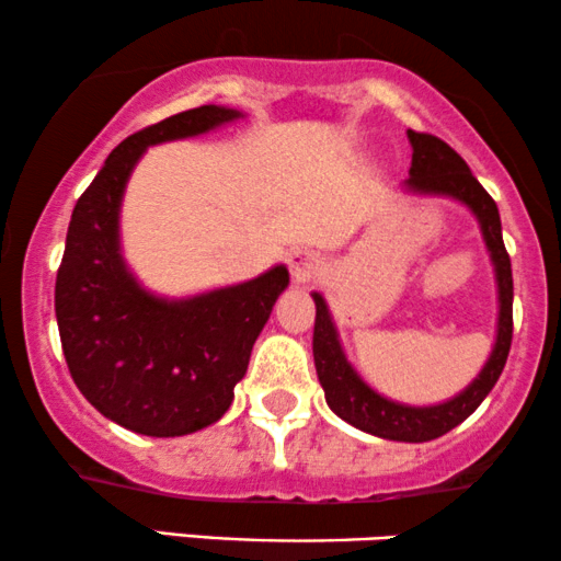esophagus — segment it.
<instances>
[{
  "mask_svg": "<svg viewBox=\"0 0 561 561\" xmlns=\"http://www.w3.org/2000/svg\"><path fill=\"white\" fill-rule=\"evenodd\" d=\"M288 267H291V278L296 283H309L320 273V260L312 252H294L288 256Z\"/></svg>",
  "mask_w": 561,
  "mask_h": 561,
  "instance_id": "obj_1",
  "label": "esophagus"
}]
</instances>
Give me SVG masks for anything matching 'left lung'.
<instances>
[{"mask_svg": "<svg viewBox=\"0 0 561 561\" xmlns=\"http://www.w3.org/2000/svg\"><path fill=\"white\" fill-rule=\"evenodd\" d=\"M407 136H410L412 144V168L410 178L404 181V191L457 199L476 215L480 233H483L485 249H489L493 262V273H496L499 291V322L491 357L483 365V370L478 373V378L449 401L431 407H412L386 399L375 388L367 386L362 375L352 367V362L346 359L331 309H328L325 299L318 291L312 294L314 309H318L314 312L312 354L328 407L341 420L370 433V436L404 440V444H423V440L444 436L451 427L470 417L480 407V401L489 397L491 388L496 386L512 346V296H515V288H512V262L502 239V217H499V207L489 196V191L480 186L478 178L467 168V162L449 144L431 134H417V130H407Z\"/></svg>", "mask_w": 561, "mask_h": 561, "instance_id": "8db88e82", "label": "left lung"}]
</instances>
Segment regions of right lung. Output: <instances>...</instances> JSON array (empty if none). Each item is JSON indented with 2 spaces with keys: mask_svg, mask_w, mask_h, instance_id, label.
<instances>
[{
  "mask_svg": "<svg viewBox=\"0 0 561 561\" xmlns=\"http://www.w3.org/2000/svg\"><path fill=\"white\" fill-rule=\"evenodd\" d=\"M239 117L204 104L138 130L112 149L72 209L55 286L65 362L91 407L141 436H188L228 412L256 335L288 286L286 265H275L254 280L164 299L123 260L125 183L147 147Z\"/></svg>",
  "mask_w": 561,
  "mask_h": 561,
  "instance_id": "right-lung-1",
  "label": "right lung"
}]
</instances>
